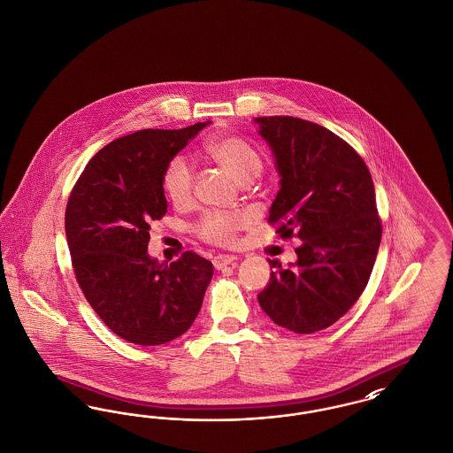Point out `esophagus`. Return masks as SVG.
<instances>
[{
  "label": "esophagus",
  "mask_w": 453,
  "mask_h": 453,
  "mask_svg": "<svg viewBox=\"0 0 453 453\" xmlns=\"http://www.w3.org/2000/svg\"><path fill=\"white\" fill-rule=\"evenodd\" d=\"M237 258L234 255H217L212 259L216 270H224L227 266H234L236 265Z\"/></svg>",
  "instance_id": "34e87169"
}]
</instances>
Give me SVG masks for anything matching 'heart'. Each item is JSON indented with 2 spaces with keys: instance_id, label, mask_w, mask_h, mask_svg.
Instances as JSON below:
<instances>
[{
  "instance_id": "b5f03b06",
  "label": "heart",
  "mask_w": 453,
  "mask_h": 453,
  "mask_svg": "<svg viewBox=\"0 0 453 453\" xmlns=\"http://www.w3.org/2000/svg\"><path fill=\"white\" fill-rule=\"evenodd\" d=\"M209 156L239 185L253 181L263 170L258 152L239 137H220L207 144ZM163 190L173 203H187L194 190V168L190 161L178 154L170 159L163 173ZM244 214L211 212L200 220L196 231L202 239L214 244H229L234 234L246 226Z\"/></svg>"
}]
</instances>
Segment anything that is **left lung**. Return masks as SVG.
<instances>
[{"instance_id": "8db88e82", "label": "left lung", "mask_w": 453, "mask_h": 453, "mask_svg": "<svg viewBox=\"0 0 453 453\" xmlns=\"http://www.w3.org/2000/svg\"><path fill=\"white\" fill-rule=\"evenodd\" d=\"M275 157L280 190L268 220L301 239L297 261L270 273L261 309L288 331L309 334L336 323L368 283L382 226L364 159L342 137L296 117H258Z\"/></svg>"}]
</instances>
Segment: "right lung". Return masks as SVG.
Segmentation results:
<instances>
[{"label":"right lung","instance_id":"add662e5","mask_svg":"<svg viewBox=\"0 0 453 453\" xmlns=\"http://www.w3.org/2000/svg\"><path fill=\"white\" fill-rule=\"evenodd\" d=\"M209 124L111 141L89 159L67 200L76 280L100 319L134 345H165L187 333L212 280V263L192 251L170 265L148 253L150 222L168 209L165 168Z\"/></svg>","mask_w":453,"mask_h":453}]
</instances>
